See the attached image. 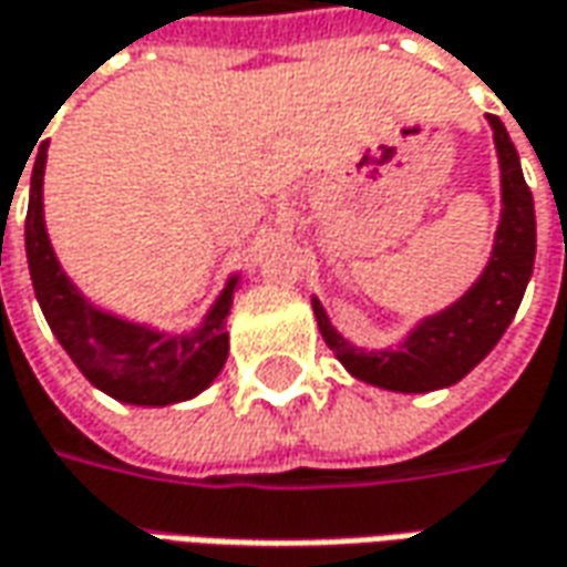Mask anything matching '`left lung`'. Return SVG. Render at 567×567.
I'll return each instance as SVG.
<instances>
[{
  "instance_id": "1",
  "label": "left lung",
  "mask_w": 567,
  "mask_h": 567,
  "mask_svg": "<svg viewBox=\"0 0 567 567\" xmlns=\"http://www.w3.org/2000/svg\"><path fill=\"white\" fill-rule=\"evenodd\" d=\"M486 122L493 127L498 156L502 213H498L489 260L477 276V282L458 301L414 322L399 344L373 348V351L348 342L332 326L320 298L317 295L310 298L322 339L354 380L389 392H408V395L455 385L496 348L508 322L515 320L524 288L534 276L537 216L508 131L496 115H486Z\"/></svg>"
}]
</instances>
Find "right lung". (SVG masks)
<instances>
[{"label":"right lung","instance_id":"add662e5","mask_svg":"<svg viewBox=\"0 0 567 567\" xmlns=\"http://www.w3.org/2000/svg\"><path fill=\"white\" fill-rule=\"evenodd\" d=\"M47 147L50 144H40L30 172L24 247H28L33 295L50 322L52 336L69 351L78 370L115 401L137 408H166L200 395L219 377L228 358L225 320L235 301V288L241 282V272H231L219 298L204 313V320L178 336L156 329L150 322L125 320L106 307H96L71 282L52 250L47 216H43Z\"/></svg>","mask_w":567,"mask_h":567}]
</instances>
